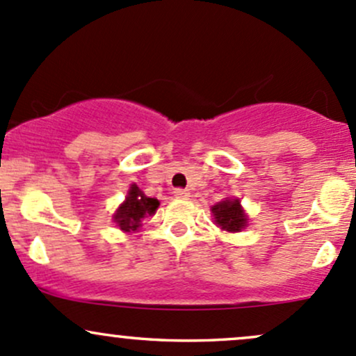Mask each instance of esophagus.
<instances>
[{"instance_id":"obj_1","label":"esophagus","mask_w":356,"mask_h":356,"mask_svg":"<svg viewBox=\"0 0 356 356\" xmlns=\"http://www.w3.org/2000/svg\"><path fill=\"white\" fill-rule=\"evenodd\" d=\"M189 189H175L174 191V196L175 197H179V199H186V197H189Z\"/></svg>"}]
</instances>
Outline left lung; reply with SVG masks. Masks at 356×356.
<instances>
[{
  "label": "left lung",
  "instance_id": "8db88e82",
  "mask_svg": "<svg viewBox=\"0 0 356 356\" xmlns=\"http://www.w3.org/2000/svg\"><path fill=\"white\" fill-rule=\"evenodd\" d=\"M214 222L221 229L229 233H238L247 226V214L240 204V199H225L211 208Z\"/></svg>",
  "mask_w": 356,
  "mask_h": 356
}]
</instances>
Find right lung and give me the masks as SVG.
Segmentation results:
<instances>
[{"mask_svg":"<svg viewBox=\"0 0 356 356\" xmlns=\"http://www.w3.org/2000/svg\"><path fill=\"white\" fill-rule=\"evenodd\" d=\"M159 204L157 199L145 196L138 186L131 184L124 202L113 214V221L116 222V226H120L121 232H136L142 226L143 218L155 214Z\"/></svg>","mask_w":356,"mask_h":356,"instance_id":"right-lung-1","label":"right lung"}]
</instances>
